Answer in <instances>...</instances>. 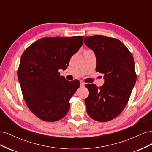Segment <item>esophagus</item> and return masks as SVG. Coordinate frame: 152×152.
Returning <instances> with one entry per match:
<instances>
[{
  "label": "esophagus",
  "instance_id": "1",
  "mask_svg": "<svg viewBox=\"0 0 152 152\" xmlns=\"http://www.w3.org/2000/svg\"><path fill=\"white\" fill-rule=\"evenodd\" d=\"M80 85L81 87H84L85 86V83L83 81H80Z\"/></svg>",
  "mask_w": 152,
  "mask_h": 152
}]
</instances>
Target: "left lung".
I'll use <instances>...</instances> for the list:
<instances>
[{
  "instance_id": "8db88e82",
  "label": "left lung",
  "mask_w": 152,
  "mask_h": 152,
  "mask_svg": "<svg viewBox=\"0 0 152 152\" xmlns=\"http://www.w3.org/2000/svg\"><path fill=\"white\" fill-rule=\"evenodd\" d=\"M84 43L95 53L96 70L104 74V83L98 87L86 84L89 94L85 99L87 113L98 122H108L123 111L136 81L134 61L121 41L109 37L86 36Z\"/></svg>"
}]
</instances>
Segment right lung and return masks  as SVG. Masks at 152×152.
I'll use <instances>...</instances> for the list:
<instances>
[{
	"mask_svg": "<svg viewBox=\"0 0 152 152\" xmlns=\"http://www.w3.org/2000/svg\"><path fill=\"white\" fill-rule=\"evenodd\" d=\"M83 43V36L44 37L23 53L18 69L22 94L30 111L41 120L58 121L68 113L69 101L80 82L68 81L58 70L67 68Z\"/></svg>",
	"mask_w": 152,
	"mask_h": 152,
	"instance_id": "obj_1",
	"label": "right lung"
}]
</instances>
